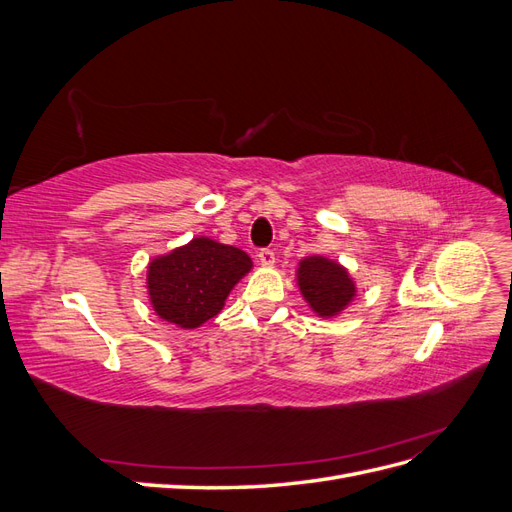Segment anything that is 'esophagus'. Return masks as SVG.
I'll list each match as a JSON object with an SVG mask.
<instances>
[{"label":"esophagus","instance_id":"obj_1","mask_svg":"<svg viewBox=\"0 0 512 512\" xmlns=\"http://www.w3.org/2000/svg\"><path fill=\"white\" fill-rule=\"evenodd\" d=\"M258 260H260V265L271 267L273 262H275V252L269 250V247H262V250L258 252Z\"/></svg>","mask_w":512,"mask_h":512}]
</instances>
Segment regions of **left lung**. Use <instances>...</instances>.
<instances>
[{
  "mask_svg": "<svg viewBox=\"0 0 512 512\" xmlns=\"http://www.w3.org/2000/svg\"><path fill=\"white\" fill-rule=\"evenodd\" d=\"M297 282L309 307L322 318L337 316L356 294L348 271L324 256H309L301 260Z\"/></svg>",
  "mask_w": 512,
  "mask_h": 512,
  "instance_id": "8db88e82",
  "label": "left lung"
}]
</instances>
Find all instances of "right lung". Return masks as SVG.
I'll return each mask as SVG.
<instances>
[{
  "label": "right lung",
  "mask_w": 512,
  "mask_h": 512,
  "mask_svg": "<svg viewBox=\"0 0 512 512\" xmlns=\"http://www.w3.org/2000/svg\"><path fill=\"white\" fill-rule=\"evenodd\" d=\"M250 269L252 258L239 247L196 237L149 262V299L160 318L196 329L222 312L230 290Z\"/></svg>",
  "instance_id": "add662e5"
}]
</instances>
